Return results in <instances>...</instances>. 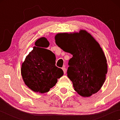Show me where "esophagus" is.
<instances>
[{"label": "esophagus", "mask_w": 120, "mask_h": 120, "mask_svg": "<svg viewBox=\"0 0 120 120\" xmlns=\"http://www.w3.org/2000/svg\"><path fill=\"white\" fill-rule=\"evenodd\" d=\"M62 69L63 70V71H64V74H66V69L65 68V67H63V68H62Z\"/></svg>", "instance_id": "1"}]
</instances>
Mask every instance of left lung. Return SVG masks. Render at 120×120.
Masks as SVG:
<instances>
[{"instance_id":"obj_1","label":"left lung","mask_w":120,"mask_h":120,"mask_svg":"<svg viewBox=\"0 0 120 120\" xmlns=\"http://www.w3.org/2000/svg\"><path fill=\"white\" fill-rule=\"evenodd\" d=\"M56 43L72 55L67 76L75 90L82 97H90L100 90L106 79L107 64L99 44L85 30L58 33Z\"/></svg>"}]
</instances>
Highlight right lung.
<instances>
[{"mask_svg": "<svg viewBox=\"0 0 120 120\" xmlns=\"http://www.w3.org/2000/svg\"><path fill=\"white\" fill-rule=\"evenodd\" d=\"M49 45L45 38H38L35 42V46L22 65L21 75L24 82L35 93L48 92L64 75L61 69L56 66L55 54L45 49Z\"/></svg>", "mask_w": 120, "mask_h": 120, "instance_id": "1", "label": "right lung"}]
</instances>
